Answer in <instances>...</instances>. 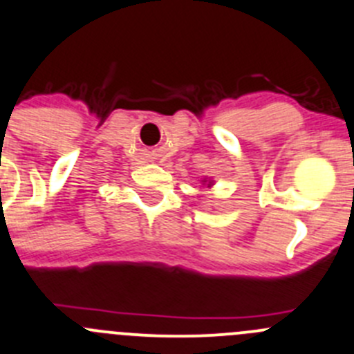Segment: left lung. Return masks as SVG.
<instances>
[{"mask_svg":"<svg viewBox=\"0 0 354 354\" xmlns=\"http://www.w3.org/2000/svg\"><path fill=\"white\" fill-rule=\"evenodd\" d=\"M200 183H201V184H205V186H207V187H212V186H214V180L208 179V177H205V179H201Z\"/></svg>","mask_w":354,"mask_h":354,"instance_id":"8db88e82","label":"left lung"}]
</instances>
